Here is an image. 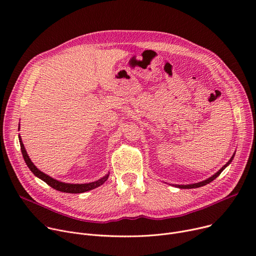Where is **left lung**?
<instances>
[{
  "label": "left lung",
  "instance_id": "1",
  "mask_svg": "<svg viewBox=\"0 0 256 256\" xmlns=\"http://www.w3.org/2000/svg\"><path fill=\"white\" fill-rule=\"evenodd\" d=\"M234 156H235V154L232 156V158L228 161V164H224L216 174H214L212 176H210L209 178H207V180H202V182H196V184H176V187H178V188H180V189H194V188H199V187H202V186H205V184H209L210 182H212L214 178H216L220 174H222V172L232 162V160H233V158H234Z\"/></svg>",
  "mask_w": 256,
  "mask_h": 256
}]
</instances>
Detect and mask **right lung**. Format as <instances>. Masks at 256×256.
I'll return each mask as SVG.
<instances>
[{
  "label": "right lung",
  "mask_w": 256,
  "mask_h": 256,
  "mask_svg": "<svg viewBox=\"0 0 256 256\" xmlns=\"http://www.w3.org/2000/svg\"><path fill=\"white\" fill-rule=\"evenodd\" d=\"M19 142H20V148H21L22 156H23V158H24V161L26 162V164H28V168L32 170V172L34 176H36L38 178H40V180H42L44 182H47L50 186V187H52L53 189H55L57 191L64 192V193H72V194L84 193V192H86V191L95 189V188L99 187V186L103 184L107 180V178L109 176V174H106L102 178H100V180H98L96 182H88V184H65V182H59V180H54L53 178L47 176L46 174H44L38 168H36V166L32 162V160L30 159V157H28V155L26 153V150L24 146H23V143L21 142L20 136H19Z\"/></svg>",
  "instance_id": "right-lung-1"
}]
</instances>
